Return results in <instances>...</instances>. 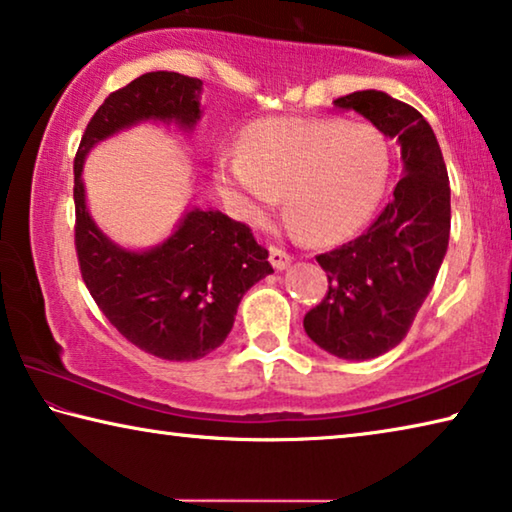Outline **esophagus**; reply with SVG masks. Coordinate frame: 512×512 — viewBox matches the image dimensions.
Segmentation results:
<instances>
[{"instance_id":"1","label":"esophagus","mask_w":512,"mask_h":512,"mask_svg":"<svg viewBox=\"0 0 512 512\" xmlns=\"http://www.w3.org/2000/svg\"><path fill=\"white\" fill-rule=\"evenodd\" d=\"M268 259H271V264L277 268V271H282V268H287L291 264L293 257L284 248L271 246V248H268Z\"/></svg>"}]
</instances>
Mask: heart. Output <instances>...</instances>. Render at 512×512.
Segmentation results:
<instances>
[{
  "instance_id": "heart-1",
  "label": "heart",
  "mask_w": 512,
  "mask_h": 512,
  "mask_svg": "<svg viewBox=\"0 0 512 512\" xmlns=\"http://www.w3.org/2000/svg\"><path fill=\"white\" fill-rule=\"evenodd\" d=\"M388 167L386 140L366 121L273 117L241 133L239 155L216 162L214 180L248 221H266L284 196L302 235L336 244L375 210Z\"/></svg>"
}]
</instances>
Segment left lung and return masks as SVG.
<instances>
[{
    "mask_svg": "<svg viewBox=\"0 0 512 512\" xmlns=\"http://www.w3.org/2000/svg\"><path fill=\"white\" fill-rule=\"evenodd\" d=\"M372 121L402 149V178L370 228L316 255L327 293L305 314L311 341L339 359H375L409 334L449 244V178L431 126L409 103L361 90L334 101Z\"/></svg>",
    "mask_w": 512,
    "mask_h": 512,
    "instance_id": "8db88e82",
    "label": "left lung"
}]
</instances>
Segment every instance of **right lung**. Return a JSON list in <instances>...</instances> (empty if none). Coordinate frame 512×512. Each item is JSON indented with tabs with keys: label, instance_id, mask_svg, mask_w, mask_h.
Here are the masks:
<instances>
[{
	"label": "right lung",
	"instance_id": "right-lung-1",
	"mask_svg": "<svg viewBox=\"0 0 512 512\" xmlns=\"http://www.w3.org/2000/svg\"><path fill=\"white\" fill-rule=\"evenodd\" d=\"M201 81L178 72H149L108 94L88 121L74 158V246L85 287L117 332L167 361H194L219 348L244 293L273 273L268 253L246 223L214 210L187 212L162 246L131 253L112 244L85 207V153L144 119L201 117Z\"/></svg>",
	"mask_w": 512,
	"mask_h": 512
}]
</instances>
